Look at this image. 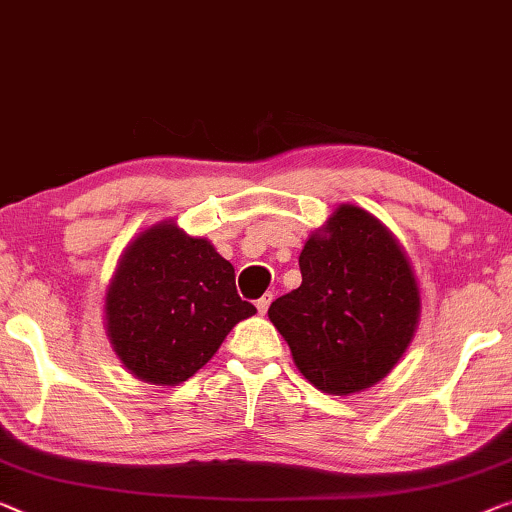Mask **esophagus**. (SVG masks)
Wrapping results in <instances>:
<instances>
[{
    "instance_id": "esophagus-1",
    "label": "esophagus",
    "mask_w": 512,
    "mask_h": 512,
    "mask_svg": "<svg viewBox=\"0 0 512 512\" xmlns=\"http://www.w3.org/2000/svg\"><path fill=\"white\" fill-rule=\"evenodd\" d=\"M270 302H272V293H265L263 298H258V300H256L258 314H265V311H268V307H270Z\"/></svg>"
}]
</instances>
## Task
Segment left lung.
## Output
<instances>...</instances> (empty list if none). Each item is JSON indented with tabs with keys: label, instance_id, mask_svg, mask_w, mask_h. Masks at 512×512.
Instances as JSON below:
<instances>
[{
	"label": "left lung",
	"instance_id": "obj_1",
	"mask_svg": "<svg viewBox=\"0 0 512 512\" xmlns=\"http://www.w3.org/2000/svg\"><path fill=\"white\" fill-rule=\"evenodd\" d=\"M302 284L270 305L274 328L309 383L351 395L381 381L411 344L418 284L379 219L339 205L300 254Z\"/></svg>",
	"mask_w": 512,
	"mask_h": 512
}]
</instances>
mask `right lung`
<instances>
[{"mask_svg": "<svg viewBox=\"0 0 512 512\" xmlns=\"http://www.w3.org/2000/svg\"><path fill=\"white\" fill-rule=\"evenodd\" d=\"M254 314L256 307L238 295L233 265L175 224L140 233L106 293L115 353L131 374L159 385L194 376L233 325Z\"/></svg>", "mask_w": 512, "mask_h": 512, "instance_id": "add662e5", "label": "right lung"}]
</instances>
